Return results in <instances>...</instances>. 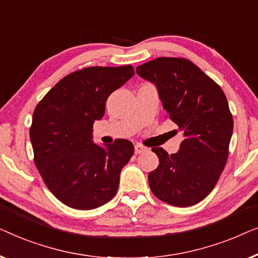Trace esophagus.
<instances>
[{"instance_id":"34e87169","label":"esophagus","mask_w":258,"mask_h":258,"mask_svg":"<svg viewBox=\"0 0 258 258\" xmlns=\"http://www.w3.org/2000/svg\"><path fill=\"white\" fill-rule=\"evenodd\" d=\"M147 148L143 146V145H136V146H134V152H136V154L143 153V152H145Z\"/></svg>"}]
</instances>
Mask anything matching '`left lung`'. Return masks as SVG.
Returning <instances> with one entry per match:
<instances>
[{"label": "left lung", "mask_w": 258, "mask_h": 258, "mask_svg": "<svg viewBox=\"0 0 258 258\" xmlns=\"http://www.w3.org/2000/svg\"><path fill=\"white\" fill-rule=\"evenodd\" d=\"M137 74L154 83L166 115L183 134L175 154L152 148L159 158L148 174L152 193L172 206L197 205L215 187L228 160L234 121L226 94L186 58H155Z\"/></svg>", "instance_id": "left-lung-1"}]
</instances>
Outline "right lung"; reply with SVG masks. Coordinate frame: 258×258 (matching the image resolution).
<instances>
[{"label":"right lung","instance_id":"1","mask_svg":"<svg viewBox=\"0 0 258 258\" xmlns=\"http://www.w3.org/2000/svg\"><path fill=\"white\" fill-rule=\"evenodd\" d=\"M133 75L132 65L71 72L35 108L30 126L35 165L50 191L68 207L94 209L117 194L133 144L118 139L100 147L93 144L92 127L103 118L108 96Z\"/></svg>","mask_w":258,"mask_h":258}]
</instances>
